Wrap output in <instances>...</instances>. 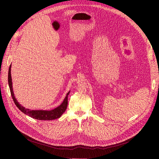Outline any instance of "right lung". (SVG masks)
<instances>
[{
    "label": "right lung",
    "instance_id": "obj_1",
    "mask_svg": "<svg viewBox=\"0 0 159 159\" xmlns=\"http://www.w3.org/2000/svg\"><path fill=\"white\" fill-rule=\"evenodd\" d=\"M11 65L9 67L8 69V85L10 88L11 93L14 103L16 105V107L20 109L22 113L28 115L34 119L38 120H53L60 118L61 115L63 114L65 111L66 110L67 107H68V96L70 91L68 92L66 94V98H64L63 102H62L58 107L52 109V110H31L24 107L22 105H20L18 102V101L15 98V96L14 94V91L12 89V78H11Z\"/></svg>",
    "mask_w": 159,
    "mask_h": 159
}]
</instances>
